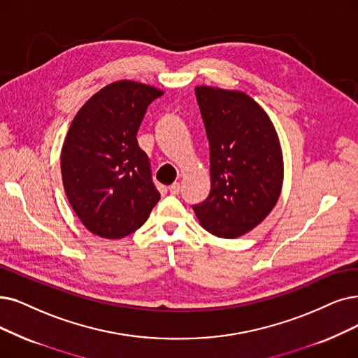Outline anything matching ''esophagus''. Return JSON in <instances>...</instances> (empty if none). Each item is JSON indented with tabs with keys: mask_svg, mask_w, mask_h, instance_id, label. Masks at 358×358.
<instances>
[{
	"mask_svg": "<svg viewBox=\"0 0 358 358\" xmlns=\"http://www.w3.org/2000/svg\"><path fill=\"white\" fill-rule=\"evenodd\" d=\"M169 192H170L171 195H178V194L180 192V183H179V182L171 183L170 187H169Z\"/></svg>",
	"mask_w": 358,
	"mask_h": 358,
	"instance_id": "34e87169",
	"label": "esophagus"
}]
</instances>
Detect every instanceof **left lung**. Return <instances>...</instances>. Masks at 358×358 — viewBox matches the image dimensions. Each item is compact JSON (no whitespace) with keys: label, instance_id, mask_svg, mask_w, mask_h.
<instances>
[{"label":"left lung","instance_id":"8db88e82","mask_svg":"<svg viewBox=\"0 0 358 358\" xmlns=\"http://www.w3.org/2000/svg\"><path fill=\"white\" fill-rule=\"evenodd\" d=\"M195 95L210 145L211 189L192 208L207 232L234 239L260 224L278 203L279 138L267 113L245 92L201 85Z\"/></svg>","mask_w":358,"mask_h":358}]
</instances>
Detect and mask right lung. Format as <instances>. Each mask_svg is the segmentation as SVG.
<instances>
[{"label":"right lung","mask_w":358,"mask_h":358,"mask_svg":"<svg viewBox=\"0 0 358 358\" xmlns=\"http://www.w3.org/2000/svg\"><path fill=\"white\" fill-rule=\"evenodd\" d=\"M162 90L134 80L113 82L78 111L62 150L69 203L90 232L120 239L135 232L159 203L148 155L136 134Z\"/></svg>","instance_id":"1"}]
</instances>
